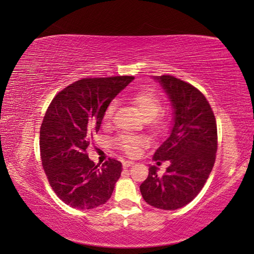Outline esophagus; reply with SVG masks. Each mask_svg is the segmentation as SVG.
<instances>
[{
  "label": "esophagus",
  "mask_w": 254,
  "mask_h": 254,
  "mask_svg": "<svg viewBox=\"0 0 254 254\" xmlns=\"http://www.w3.org/2000/svg\"><path fill=\"white\" fill-rule=\"evenodd\" d=\"M132 165H134V162L133 161H130V160L123 161V168H128V167H131Z\"/></svg>",
  "instance_id": "1"
}]
</instances>
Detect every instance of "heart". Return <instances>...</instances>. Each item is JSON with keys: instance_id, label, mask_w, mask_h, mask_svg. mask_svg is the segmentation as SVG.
<instances>
[{"instance_id": "obj_1", "label": "heart", "mask_w": 254, "mask_h": 254, "mask_svg": "<svg viewBox=\"0 0 254 254\" xmlns=\"http://www.w3.org/2000/svg\"><path fill=\"white\" fill-rule=\"evenodd\" d=\"M131 102L133 105H135L139 109L141 115L147 121H150V124L153 128L160 130L165 127V120L160 115H158L162 109V104L156 93L151 91H141L131 97ZM114 111L115 103H111L104 112V122L110 121ZM145 143H147V141L144 137L130 134H123L115 140V145L128 156H135L139 153L140 149L145 145Z\"/></svg>"}]
</instances>
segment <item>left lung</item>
I'll return each instance as SVG.
<instances>
[{"label": "left lung", "mask_w": 254, "mask_h": 254, "mask_svg": "<svg viewBox=\"0 0 254 254\" xmlns=\"http://www.w3.org/2000/svg\"><path fill=\"white\" fill-rule=\"evenodd\" d=\"M173 106L174 123L167 140L153 154L170 165L163 176L157 167L141 184L143 199L156 208L175 210L195 198L204 187L217 151L216 120L206 97L194 86L170 75L154 77Z\"/></svg>", "instance_id": "8db88e82"}]
</instances>
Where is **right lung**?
Segmentation results:
<instances>
[{
    "instance_id": "1",
    "label": "right lung",
    "mask_w": 254,
    "mask_h": 254,
    "mask_svg": "<svg viewBox=\"0 0 254 254\" xmlns=\"http://www.w3.org/2000/svg\"><path fill=\"white\" fill-rule=\"evenodd\" d=\"M132 76L83 78L51 101L40 127V154L51 188L70 207L92 209L105 204L122 173V163L109 159L97 168L87 150L100 131L104 112Z\"/></svg>"
}]
</instances>
